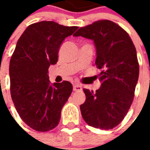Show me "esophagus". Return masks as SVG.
<instances>
[{"instance_id":"34e87169","label":"esophagus","mask_w":150,"mask_h":150,"mask_svg":"<svg viewBox=\"0 0 150 150\" xmlns=\"http://www.w3.org/2000/svg\"><path fill=\"white\" fill-rule=\"evenodd\" d=\"M73 90L75 91H81L82 88L80 85L79 84H75L73 86Z\"/></svg>"}]
</instances>
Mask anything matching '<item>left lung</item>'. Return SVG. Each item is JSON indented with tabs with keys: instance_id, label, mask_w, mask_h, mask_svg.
<instances>
[{
	"instance_id": "left-lung-1",
	"label": "left lung",
	"mask_w": 150,
	"mask_h": 150,
	"mask_svg": "<svg viewBox=\"0 0 150 150\" xmlns=\"http://www.w3.org/2000/svg\"><path fill=\"white\" fill-rule=\"evenodd\" d=\"M74 36L94 41L96 66L100 69V89H83L86 101L80 105L88 125L112 129L121 122L133 101L139 76L137 50L129 34L109 20L79 28Z\"/></svg>"
}]
</instances>
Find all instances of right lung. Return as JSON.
Here are the masks:
<instances>
[{"mask_svg":"<svg viewBox=\"0 0 150 150\" xmlns=\"http://www.w3.org/2000/svg\"><path fill=\"white\" fill-rule=\"evenodd\" d=\"M78 26L42 21L29 25L17 42L9 62L10 93L21 120L38 132L59 125L72 92L68 81L50 83L48 69L58 62L59 47Z\"/></svg>","mask_w":150,"mask_h":150,"instance_id":"add662e5","label":"right lung"}]
</instances>
